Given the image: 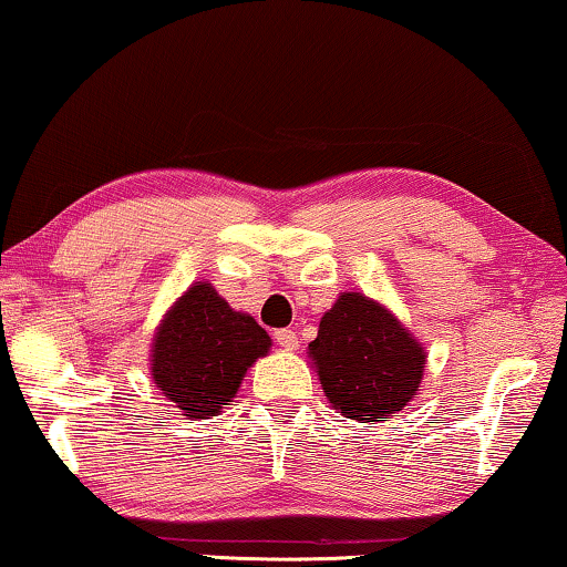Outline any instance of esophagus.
<instances>
[{
    "instance_id": "obj_1",
    "label": "esophagus",
    "mask_w": 567,
    "mask_h": 567,
    "mask_svg": "<svg viewBox=\"0 0 567 567\" xmlns=\"http://www.w3.org/2000/svg\"><path fill=\"white\" fill-rule=\"evenodd\" d=\"M276 343L281 346L284 351H297L299 338H297V332H293V330H278L276 332Z\"/></svg>"
}]
</instances>
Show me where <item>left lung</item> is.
<instances>
[{"label":"left lung","mask_w":567,"mask_h":567,"mask_svg":"<svg viewBox=\"0 0 567 567\" xmlns=\"http://www.w3.org/2000/svg\"><path fill=\"white\" fill-rule=\"evenodd\" d=\"M324 398L340 415L374 423L421 392L425 348L392 309L361 291H343L322 315L307 348Z\"/></svg>","instance_id":"8db88e82"}]
</instances>
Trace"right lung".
<instances>
[{
    "label": "right lung",
    "mask_w": 567,
    "mask_h": 567,
    "mask_svg": "<svg viewBox=\"0 0 567 567\" xmlns=\"http://www.w3.org/2000/svg\"><path fill=\"white\" fill-rule=\"evenodd\" d=\"M270 336L237 312L208 281L173 301L152 338V382L188 421L221 413L237 398L255 361L268 355Z\"/></svg>",
    "instance_id": "obj_1"
}]
</instances>
